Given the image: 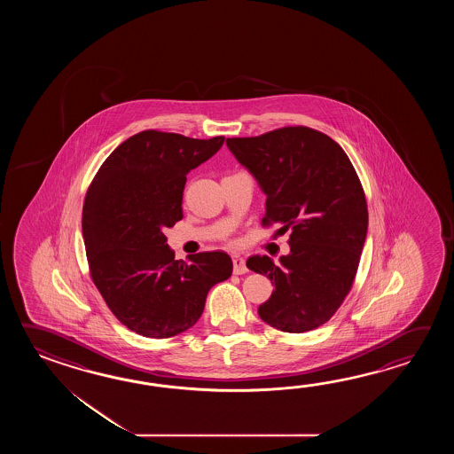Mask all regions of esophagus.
Listing matches in <instances>:
<instances>
[{
	"instance_id": "34e87169",
	"label": "esophagus",
	"mask_w": 454,
	"mask_h": 454,
	"mask_svg": "<svg viewBox=\"0 0 454 454\" xmlns=\"http://www.w3.org/2000/svg\"><path fill=\"white\" fill-rule=\"evenodd\" d=\"M245 272H248L245 260L241 256H233V274H245Z\"/></svg>"
}]
</instances>
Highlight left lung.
Listing matches in <instances>:
<instances>
[{
  "instance_id": "obj_1",
  "label": "left lung",
  "mask_w": 454,
  "mask_h": 454,
  "mask_svg": "<svg viewBox=\"0 0 454 454\" xmlns=\"http://www.w3.org/2000/svg\"><path fill=\"white\" fill-rule=\"evenodd\" d=\"M227 145L268 196L262 227L290 231V253L278 264L270 256L247 261L276 287L258 315L284 333L317 329L352 289L367 237L357 172L334 139L309 126L229 137Z\"/></svg>"
}]
</instances>
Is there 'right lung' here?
Returning a JSON list of instances; mask_svg holds the SVG:
<instances>
[{
	"label": "right lung",
	"mask_w": 454,
	"mask_h": 454,
	"mask_svg": "<svg viewBox=\"0 0 454 454\" xmlns=\"http://www.w3.org/2000/svg\"><path fill=\"white\" fill-rule=\"evenodd\" d=\"M223 139L145 129L106 157L87 190L82 235L90 278L116 319L145 338H172L192 328L207 292L231 278L227 253L176 261L164 235L184 219L186 175L211 159Z\"/></svg>",
	"instance_id": "add662e5"
}]
</instances>
